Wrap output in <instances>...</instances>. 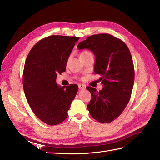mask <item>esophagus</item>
Returning <instances> with one entry per match:
<instances>
[{"instance_id": "obj_1", "label": "esophagus", "mask_w": 160, "mask_h": 160, "mask_svg": "<svg viewBox=\"0 0 160 160\" xmlns=\"http://www.w3.org/2000/svg\"><path fill=\"white\" fill-rule=\"evenodd\" d=\"M79 88L80 89H84L85 88V85H82V84L79 85Z\"/></svg>"}]
</instances>
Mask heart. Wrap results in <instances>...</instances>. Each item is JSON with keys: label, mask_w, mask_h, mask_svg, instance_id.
Wrapping results in <instances>:
<instances>
[{"label": "heart", "mask_w": 160, "mask_h": 160, "mask_svg": "<svg viewBox=\"0 0 160 160\" xmlns=\"http://www.w3.org/2000/svg\"><path fill=\"white\" fill-rule=\"evenodd\" d=\"M89 54H92V53L88 51H82L81 53H80V57H82V56H85V55H89Z\"/></svg>", "instance_id": "b5f03b06"}]
</instances>
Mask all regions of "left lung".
<instances>
[{
    "label": "left lung",
    "mask_w": 160,
    "mask_h": 160,
    "mask_svg": "<svg viewBox=\"0 0 160 160\" xmlns=\"http://www.w3.org/2000/svg\"><path fill=\"white\" fill-rule=\"evenodd\" d=\"M77 47L93 51L94 72L101 75L103 84L99 91L88 87L91 99L87 108L98 122H113L129 103L133 87L134 67L128 47L123 41L108 33L89 36Z\"/></svg>",
    "instance_id": "1"
}]
</instances>
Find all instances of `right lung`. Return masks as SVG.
<instances>
[{"label":"right lung","instance_id":"1","mask_svg":"<svg viewBox=\"0 0 160 160\" xmlns=\"http://www.w3.org/2000/svg\"><path fill=\"white\" fill-rule=\"evenodd\" d=\"M79 39L76 37H47L34 45L26 59L22 84L27 100L37 117L49 125L59 124L67 118L78 91L75 84L59 86L56 78L65 71L70 53Z\"/></svg>","mask_w":160,"mask_h":160}]
</instances>
